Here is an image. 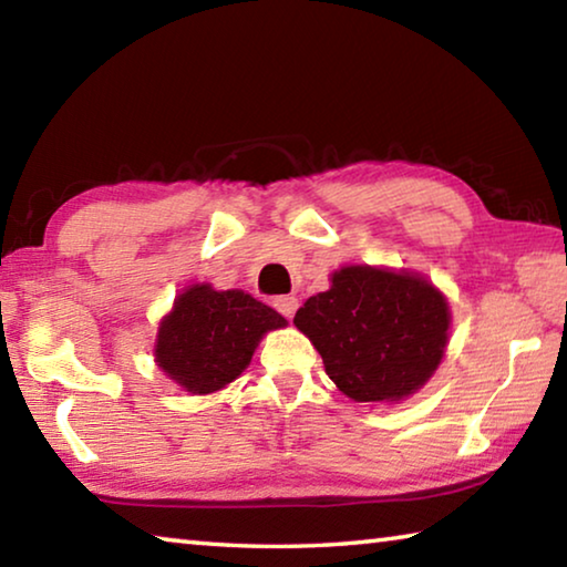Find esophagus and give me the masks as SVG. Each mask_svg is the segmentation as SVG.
Segmentation results:
<instances>
[{"label":"esophagus","instance_id":"obj_1","mask_svg":"<svg viewBox=\"0 0 567 567\" xmlns=\"http://www.w3.org/2000/svg\"><path fill=\"white\" fill-rule=\"evenodd\" d=\"M275 310L280 312V315H285L287 320L292 318L295 315V310H297V297H292V295H282V297H275Z\"/></svg>","mask_w":567,"mask_h":567}]
</instances>
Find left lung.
<instances>
[{
    "mask_svg": "<svg viewBox=\"0 0 567 567\" xmlns=\"http://www.w3.org/2000/svg\"><path fill=\"white\" fill-rule=\"evenodd\" d=\"M295 328L318 348L324 372L350 400L398 402L437 370L450 310L425 277L352 265L297 310Z\"/></svg>",
    "mask_w": 567,
    "mask_h": 567,
    "instance_id": "obj_1",
    "label": "left lung"
}]
</instances>
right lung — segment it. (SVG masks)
Instances as JSON below:
<instances>
[{
    "instance_id": "add662e5",
    "label": "right lung",
    "mask_w": 567,
    "mask_h": 567,
    "mask_svg": "<svg viewBox=\"0 0 567 567\" xmlns=\"http://www.w3.org/2000/svg\"><path fill=\"white\" fill-rule=\"evenodd\" d=\"M285 324L280 312L243 290L192 285L159 322L155 358L179 388L209 395L243 375L262 334Z\"/></svg>"
}]
</instances>
